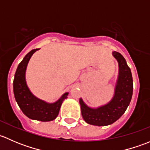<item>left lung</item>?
Wrapping results in <instances>:
<instances>
[{"instance_id": "left-lung-1", "label": "left lung", "mask_w": 150, "mask_h": 150, "mask_svg": "<svg viewBox=\"0 0 150 150\" xmlns=\"http://www.w3.org/2000/svg\"><path fill=\"white\" fill-rule=\"evenodd\" d=\"M112 55L118 62L119 74L112 100L98 108H91L82 99L79 100L83 118L90 125L104 126L115 122L124 114L132 98L133 78L131 69L120 53L113 51Z\"/></svg>"}]
</instances>
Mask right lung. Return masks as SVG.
Segmentation results:
<instances>
[{"instance_id":"add662e5","label":"right lung","mask_w":150,"mask_h":150,"mask_svg":"<svg viewBox=\"0 0 150 150\" xmlns=\"http://www.w3.org/2000/svg\"><path fill=\"white\" fill-rule=\"evenodd\" d=\"M39 48L33 49L24 57L15 72L13 88L14 97L22 112L32 120L47 122L54 120L57 117L63 101L68 93H65L54 103H47L38 99L30 92L25 80L27 66L32 55Z\"/></svg>"}]
</instances>
